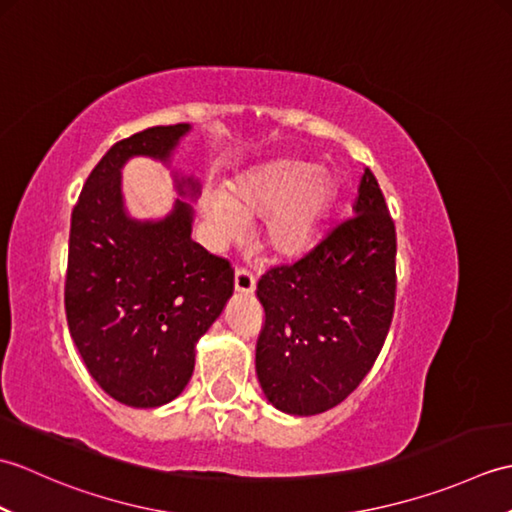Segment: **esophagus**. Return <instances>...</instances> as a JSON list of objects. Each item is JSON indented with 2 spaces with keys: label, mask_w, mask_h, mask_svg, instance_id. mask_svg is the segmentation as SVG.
<instances>
[{
  "label": "esophagus",
  "mask_w": 512,
  "mask_h": 512,
  "mask_svg": "<svg viewBox=\"0 0 512 512\" xmlns=\"http://www.w3.org/2000/svg\"><path fill=\"white\" fill-rule=\"evenodd\" d=\"M255 277L248 273L246 268H237V273H235V290L237 292H242V295H250V292L255 290Z\"/></svg>",
  "instance_id": "obj_1"
}]
</instances>
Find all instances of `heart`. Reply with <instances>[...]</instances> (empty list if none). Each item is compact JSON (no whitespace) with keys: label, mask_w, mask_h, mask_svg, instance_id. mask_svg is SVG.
I'll return each mask as SVG.
<instances>
[{"label":"heart","mask_w":512,"mask_h":512,"mask_svg":"<svg viewBox=\"0 0 512 512\" xmlns=\"http://www.w3.org/2000/svg\"><path fill=\"white\" fill-rule=\"evenodd\" d=\"M334 200L328 171H314L308 162L281 160L250 173L224 193H209L202 211L215 239H231L244 222L263 220L262 246L275 257H299L314 244Z\"/></svg>","instance_id":"obj_1"}]
</instances>
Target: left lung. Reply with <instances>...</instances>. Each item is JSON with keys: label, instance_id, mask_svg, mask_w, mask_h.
<instances>
[{"label": "left lung", "instance_id": "1", "mask_svg": "<svg viewBox=\"0 0 512 512\" xmlns=\"http://www.w3.org/2000/svg\"><path fill=\"white\" fill-rule=\"evenodd\" d=\"M257 299L266 321L255 367L268 402L314 416L350 396L380 354L396 301V226L372 171L350 220L299 262L270 268Z\"/></svg>", "mask_w": 512, "mask_h": 512}]
</instances>
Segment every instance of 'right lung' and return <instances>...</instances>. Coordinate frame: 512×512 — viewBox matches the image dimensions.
<instances>
[{"label":"right lung","mask_w":512,"mask_h":512,"mask_svg":"<svg viewBox=\"0 0 512 512\" xmlns=\"http://www.w3.org/2000/svg\"><path fill=\"white\" fill-rule=\"evenodd\" d=\"M189 123L149 127L116 143L92 169L72 211L65 314L85 367L105 394L151 409L182 394L195 343L233 295V268L191 239L184 200L162 220L125 209L121 169L134 156L171 165ZM182 198L200 182L173 171Z\"/></svg>","instance_id":"add662e5"}]
</instances>
